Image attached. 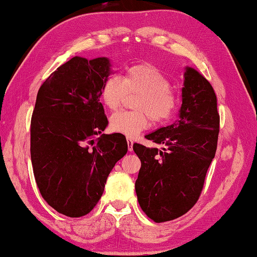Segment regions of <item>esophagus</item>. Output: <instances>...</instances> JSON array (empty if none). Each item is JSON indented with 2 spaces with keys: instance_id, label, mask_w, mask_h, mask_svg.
Listing matches in <instances>:
<instances>
[{
  "instance_id": "obj_1",
  "label": "esophagus",
  "mask_w": 257,
  "mask_h": 257,
  "mask_svg": "<svg viewBox=\"0 0 257 257\" xmlns=\"http://www.w3.org/2000/svg\"><path fill=\"white\" fill-rule=\"evenodd\" d=\"M133 144H134V142L132 141V140L127 139V148H128V151H132V150H133Z\"/></svg>"
}]
</instances>
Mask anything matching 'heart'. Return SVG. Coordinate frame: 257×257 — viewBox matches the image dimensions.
I'll return each mask as SVG.
<instances>
[{
  "label": "heart",
  "mask_w": 257,
  "mask_h": 257,
  "mask_svg": "<svg viewBox=\"0 0 257 257\" xmlns=\"http://www.w3.org/2000/svg\"><path fill=\"white\" fill-rule=\"evenodd\" d=\"M128 94H139L137 112H117L110 116L109 127L114 132L133 138L150 126V117L162 123L173 115L178 97L163 72L151 64L134 65L124 72L123 79L110 76L100 89V98L110 110L117 109Z\"/></svg>",
  "instance_id": "b5f03b06"
}]
</instances>
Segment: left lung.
<instances>
[{
    "instance_id": "8db88e82",
    "label": "left lung",
    "mask_w": 257,
    "mask_h": 257,
    "mask_svg": "<svg viewBox=\"0 0 257 257\" xmlns=\"http://www.w3.org/2000/svg\"><path fill=\"white\" fill-rule=\"evenodd\" d=\"M181 96L176 122L145 135L163 148L133 144L141 160L135 181L139 204L156 222L176 219L191 209L217 149L219 114L209 81L199 71L186 67Z\"/></svg>"
}]
</instances>
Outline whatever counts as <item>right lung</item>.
Here are the masks:
<instances>
[{
  "mask_svg": "<svg viewBox=\"0 0 257 257\" xmlns=\"http://www.w3.org/2000/svg\"><path fill=\"white\" fill-rule=\"evenodd\" d=\"M108 58L76 56L48 77L31 118V162L48 205L68 217L96 206L115 163L127 152L123 134H101L108 125L99 101L112 74Z\"/></svg>",
  "mask_w": 257,
  "mask_h": 257,
  "instance_id": "add662e5",
  "label": "right lung"
}]
</instances>
